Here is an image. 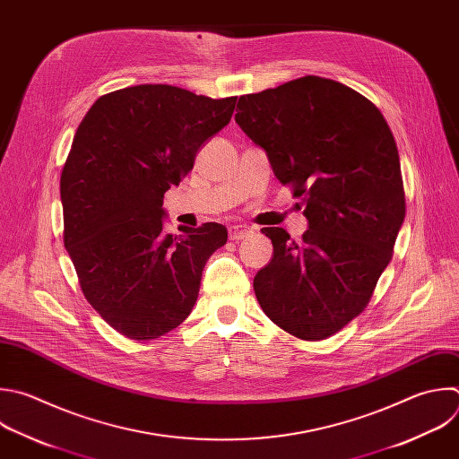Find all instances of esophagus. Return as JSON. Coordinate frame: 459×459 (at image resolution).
Here are the masks:
<instances>
[{
    "mask_svg": "<svg viewBox=\"0 0 459 459\" xmlns=\"http://www.w3.org/2000/svg\"><path fill=\"white\" fill-rule=\"evenodd\" d=\"M252 234V230L247 225H232L229 229V238L232 241H239V239H247Z\"/></svg>",
    "mask_w": 459,
    "mask_h": 459,
    "instance_id": "obj_1",
    "label": "esophagus"
}]
</instances>
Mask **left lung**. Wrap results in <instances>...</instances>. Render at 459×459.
<instances>
[{
    "mask_svg": "<svg viewBox=\"0 0 459 459\" xmlns=\"http://www.w3.org/2000/svg\"><path fill=\"white\" fill-rule=\"evenodd\" d=\"M236 122L300 198V241L261 229L273 257L254 277L266 317L325 341L364 312L405 218L394 136L380 109L342 82L307 75L241 95Z\"/></svg>",
    "mask_w": 459,
    "mask_h": 459,
    "instance_id": "left-lung-1",
    "label": "left lung"
}]
</instances>
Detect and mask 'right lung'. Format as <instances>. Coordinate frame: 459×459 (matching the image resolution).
Returning <instances> with one entry per match:
<instances>
[{"label":"right lung","instance_id":"add662e5","mask_svg":"<svg viewBox=\"0 0 459 459\" xmlns=\"http://www.w3.org/2000/svg\"><path fill=\"white\" fill-rule=\"evenodd\" d=\"M236 99L129 86L99 97L75 131L61 173L65 247L86 300L131 341L189 317L207 259L227 243L220 223L164 234L162 204L230 122Z\"/></svg>","mask_w":459,"mask_h":459}]
</instances>
